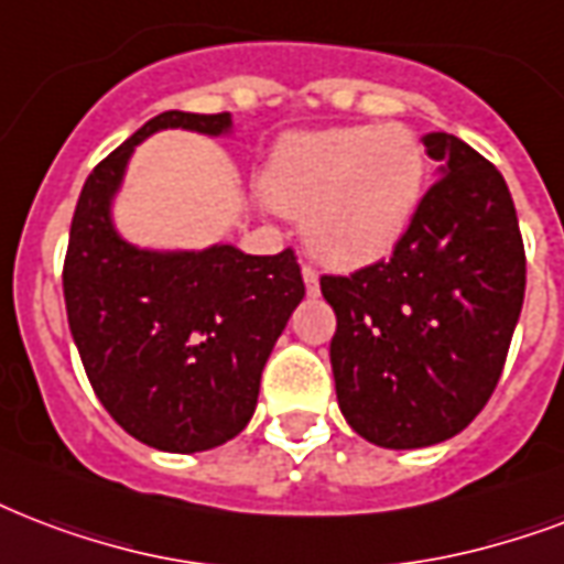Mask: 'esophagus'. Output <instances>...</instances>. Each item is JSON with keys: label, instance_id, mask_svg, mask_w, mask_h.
Here are the masks:
<instances>
[{"label": "esophagus", "instance_id": "1", "mask_svg": "<svg viewBox=\"0 0 564 564\" xmlns=\"http://www.w3.org/2000/svg\"><path fill=\"white\" fill-rule=\"evenodd\" d=\"M301 278H304V290H307V295H319V274L313 272L311 265L301 269Z\"/></svg>", "mask_w": 564, "mask_h": 564}]
</instances>
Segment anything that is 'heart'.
Instances as JSON below:
<instances>
[{
  "label": "heart",
  "instance_id": "1",
  "mask_svg": "<svg viewBox=\"0 0 564 564\" xmlns=\"http://www.w3.org/2000/svg\"><path fill=\"white\" fill-rule=\"evenodd\" d=\"M429 159L402 123L295 135L274 150L263 195L301 218L307 251L343 272L397 251L423 204Z\"/></svg>",
  "mask_w": 564,
  "mask_h": 564
}]
</instances>
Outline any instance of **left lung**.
Listing matches in <instances>:
<instances>
[{
	"label": "left lung",
	"instance_id": "left-lung-1",
	"mask_svg": "<svg viewBox=\"0 0 564 564\" xmlns=\"http://www.w3.org/2000/svg\"><path fill=\"white\" fill-rule=\"evenodd\" d=\"M387 263L322 278L337 313L330 369L339 411L364 441L423 449L464 432L491 399L527 290L521 227L497 167L449 132Z\"/></svg>",
	"mask_w": 564,
	"mask_h": 564
}]
</instances>
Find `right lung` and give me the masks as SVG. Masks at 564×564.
<instances>
[{
  "mask_svg": "<svg viewBox=\"0 0 564 564\" xmlns=\"http://www.w3.org/2000/svg\"><path fill=\"white\" fill-rule=\"evenodd\" d=\"M162 129L225 139L234 118L162 111L94 167L73 213L64 304L82 367L111 420L153 449L192 455L248 425L304 281L292 251L144 248L120 234L115 197L129 159Z\"/></svg>",
  "mask_w": 564,
  "mask_h": 564,
  "instance_id": "add662e5",
  "label": "right lung"
}]
</instances>
